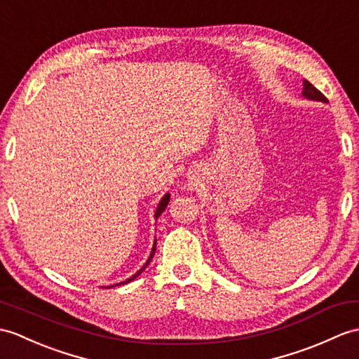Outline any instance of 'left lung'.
<instances>
[{"label":"left lung","mask_w":359,"mask_h":359,"mask_svg":"<svg viewBox=\"0 0 359 359\" xmlns=\"http://www.w3.org/2000/svg\"><path fill=\"white\" fill-rule=\"evenodd\" d=\"M303 97L309 99V101H316V102H323V104H327L329 101L326 99V96H324L320 90H316L309 81H303V93H302Z\"/></svg>","instance_id":"8db88e82"}]
</instances>
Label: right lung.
<instances>
[{"label": "right lung", "instance_id": "add662e5", "mask_svg": "<svg viewBox=\"0 0 359 359\" xmlns=\"http://www.w3.org/2000/svg\"><path fill=\"white\" fill-rule=\"evenodd\" d=\"M170 193H166L162 198H161V202H159V205H157V208H156V211H154V219H159V215L165 211V208L168 206V203H170ZM154 252H156V240H154V243H153V248H151V254H149V257H148V260L144 263V266H142V268L135 273V275H131L130 278H127V280H123V281H121V283H118V285H113V286H107L108 289L110 287H114V286H119V285H127V283H130V281H133L135 278H137L139 275L144 272L145 269H147V266L149 264V262L153 260V257H154Z\"/></svg>", "mask_w": 359, "mask_h": 359}]
</instances>
